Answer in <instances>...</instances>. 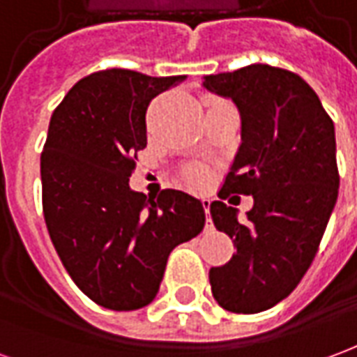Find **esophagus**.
<instances>
[{
	"instance_id": "obj_1",
	"label": "esophagus",
	"mask_w": 357,
	"mask_h": 357,
	"mask_svg": "<svg viewBox=\"0 0 357 357\" xmlns=\"http://www.w3.org/2000/svg\"><path fill=\"white\" fill-rule=\"evenodd\" d=\"M201 202H202V208H204V212H206V229H210V227H212V220H210V204H212V201L206 199V197H202Z\"/></svg>"
}]
</instances>
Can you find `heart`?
Instances as JSON below:
<instances>
[{"label": "heart", "instance_id": "heart-1", "mask_svg": "<svg viewBox=\"0 0 357 357\" xmlns=\"http://www.w3.org/2000/svg\"><path fill=\"white\" fill-rule=\"evenodd\" d=\"M185 178L189 183H193V185H202L206 178H208V174L204 168L201 166H191V168H187L185 170Z\"/></svg>", "mask_w": 357, "mask_h": 357}]
</instances>
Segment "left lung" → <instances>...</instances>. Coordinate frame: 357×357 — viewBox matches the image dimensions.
Masks as SVG:
<instances>
[{"mask_svg":"<svg viewBox=\"0 0 357 357\" xmlns=\"http://www.w3.org/2000/svg\"><path fill=\"white\" fill-rule=\"evenodd\" d=\"M202 88L231 99L241 145L220 199L252 195L239 210L214 201L210 214L237 247L208 273L212 294L235 314H258L287 298L314 260L338 197L335 124L298 74L269 65L204 76Z\"/></svg>","mask_w":357,"mask_h":357,"instance_id":"left-lung-1","label":"left lung"}]
</instances>
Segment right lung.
Here are the masks:
<instances>
[{"instance_id":"add662e5","label":"right lung","mask_w":357,"mask_h":357,"mask_svg":"<svg viewBox=\"0 0 357 357\" xmlns=\"http://www.w3.org/2000/svg\"><path fill=\"white\" fill-rule=\"evenodd\" d=\"M185 76L153 78L110 68L74 86L51 116L43 145L42 201L61 262L95 304L116 312L153 302L174 248L204 227L199 199L130 187L147 147L149 102Z\"/></svg>"}]
</instances>
